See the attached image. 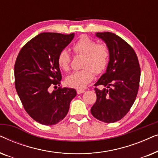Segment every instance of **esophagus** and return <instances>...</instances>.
Returning <instances> with one entry per match:
<instances>
[{"label":"esophagus","mask_w":158,"mask_h":158,"mask_svg":"<svg viewBox=\"0 0 158 158\" xmlns=\"http://www.w3.org/2000/svg\"><path fill=\"white\" fill-rule=\"evenodd\" d=\"M85 90H81V89H78L77 90V94H83V93H85Z\"/></svg>","instance_id":"esophagus-1"}]
</instances>
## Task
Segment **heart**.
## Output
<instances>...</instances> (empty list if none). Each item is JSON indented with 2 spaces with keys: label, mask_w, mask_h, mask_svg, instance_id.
<instances>
[{
  "label": "heart",
  "mask_w": 158,
  "mask_h": 158,
  "mask_svg": "<svg viewBox=\"0 0 158 158\" xmlns=\"http://www.w3.org/2000/svg\"><path fill=\"white\" fill-rule=\"evenodd\" d=\"M73 49L77 55L84 56L83 67L85 68L69 75L66 83L70 87L83 89L94 79V72L99 74L104 71L109 62V51L106 44H96L94 40L86 36H81L73 45ZM70 60L69 52L63 49L58 55V64L67 70L70 67Z\"/></svg>",
  "instance_id": "1"
}]
</instances>
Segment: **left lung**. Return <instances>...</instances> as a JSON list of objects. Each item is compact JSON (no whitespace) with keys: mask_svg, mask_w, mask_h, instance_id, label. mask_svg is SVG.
I'll return each instance as SVG.
<instances>
[{"mask_svg":"<svg viewBox=\"0 0 158 158\" xmlns=\"http://www.w3.org/2000/svg\"><path fill=\"white\" fill-rule=\"evenodd\" d=\"M109 49L106 70L95 86L97 99L90 111L99 121L113 123L124 117L135 102L139 89L140 68L137 56L130 45L111 32H97Z\"/></svg>","mask_w":158,"mask_h":158,"instance_id":"left-lung-1","label":"left lung"}]
</instances>
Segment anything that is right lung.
I'll list each match as a JSON object with an SVG mask.
<instances>
[{"instance_id":"right-lung-1","label":"right lung","mask_w":158,"mask_h":158,"mask_svg":"<svg viewBox=\"0 0 158 158\" xmlns=\"http://www.w3.org/2000/svg\"><path fill=\"white\" fill-rule=\"evenodd\" d=\"M75 34L41 33L21 49L14 66L15 86L28 114L40 124L54 125L65 117L70 101L76 96L74 88L49 92L62 79L57 57L71 42Z\"/></svg>"}]
</instances>
